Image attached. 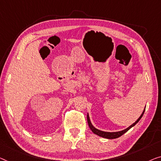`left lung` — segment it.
I'll list each match as a JSON object with an SVG mask.
<instances>
[{
  "label": "left lung",
  "mask_w": 161,
  "mask_h": 161,
  "mask_svg": "<svg viewBox=\"0 0 161 161\" xmlns=\"http://www.w3.org/2000/svg\"><path fill=\"white\" fill-rule=\"evenodd\" d=\"M146 107V106H145ZM145 108L144 109V111L142 112V114H141V116L139 117V119L136 120V121L134 122V124H131V126H129L128 128H126L125 129H124V130L122 131H116V132H108V131H101V130H99V129H96L95 127L93 126V125L92 124V123H91L90 121V117H89V114H87V123H88V125H89V127H90L91 130H92V131L94 134H97V135L100 136H102V137L103 138H106V139H116V138H118L119 137V136H121V135H123V134L124 133H126L127 131L129 130L131 127H133L134 125H136V124L138 123V121H140V120L141 119V118H142L144 113H145Z\"/></svg>",
  "instance_id": "left-lung-1"
}]
</instances>
